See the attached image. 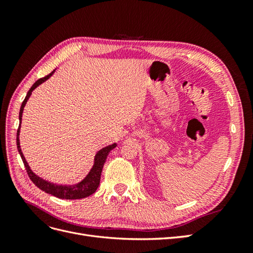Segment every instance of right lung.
<instances>
[{"mask_svg":"<svg viewBox=\"0 0 253 253\" xmlns=\"http://www.w3.org/2000/svg\"><path fill=\"white\" fill-rule=\"evenodd\" d=\"M55 73V71H52L49 75L45 76V77L37 80L34 84L33 86L30 87V89L28 90V93L24 99V101L22 102L21 105V109H20V113H19V120H20V125H19V128H18V132H17V147H18V151L21 155V158L23 160V164H24L25 168H26V171L27 174L29 176V178L32 179V181L35 183V185L41 189L44 192H46L48 194H51L53 196H56L58 198H62V200H80V198H84V197H87L89 195H91L93 193L96 192V190L99 186V183H100V176H101V172H102V168L103 165L106 160V157H108L109 153L114 149L116 148V143H113L108 145V147H105L103 149H101L100 151L97 152V154L95 155V159H94V165L93 168H91L90 171L88 172V174L85 176V178L82 179L80 182L76 183V185H70V186H63V185H57V183H52L50 181L45 180L39 176L36 175L32 169H30L26 159L23 155L21 147H20V139H19V136H20V127H21V121H22V114L23 111H24V106L27 102V100L29 99L30 95H32L33 90L37 87L39 86L41 83H43L44 81H46L48 78H50L52 74Z\"/></svg>","mask_w":253,"mask_h":253,"instance_id":"add662e5","label":"right lung"}]
</instances>
